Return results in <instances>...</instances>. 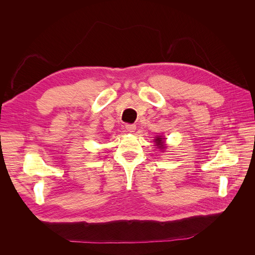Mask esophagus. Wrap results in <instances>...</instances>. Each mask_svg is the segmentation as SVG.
<instances>
[{
    "mask_svg": "<svg viewBox=\"0 0 255 255\" xmlns=\"http://www.w3.org/2000/svg\"><path fill=\"white\" fill-rule=\"evenodd\" d=\"M125 127H126L128 132H134L135 129H136V126L134 124H126Z\"/></svg>",
    "mask_w": 255,
    "mask_h": 255,
    "instance_id": "obj_1",
    "label": "esophagus"
}]
</instances>
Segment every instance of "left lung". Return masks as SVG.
Here are the masks:
<instances>
[{"mask_svg":"<svg viewBox=\"0 0 255 255\" xmlns=\"http://www.w3.org/2000/svg\"><path fill=\"white\" fill-rule=\"evenodd\" d=\"M155 142H156V144L159 146V149H163V145H162V143H163V138L158 136V137H156Z\"/></svg>","mask_w":255,"mask_h":255,"instance_id":"1","label":"left lung"}]
</instances>
